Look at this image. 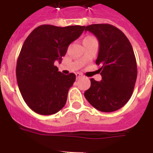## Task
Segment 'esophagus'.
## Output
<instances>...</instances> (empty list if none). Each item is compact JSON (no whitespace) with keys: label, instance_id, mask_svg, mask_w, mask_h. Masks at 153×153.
Returning <instances> with one entry per match:
<instances>
[{"label":"esophagus","instance_id":"34e87169","mask_svg":"<svg viewBox=\"0 0 153 153\" xmlns=\"http://www.w3.org/2000/svg\"><path fill=\"white\" fill-rule=\"evenodd\" d=\"M76 79H81V78H82V74H81V73H76Z\"/></svg>","mask_w":153,"mask_h":153}]
</instances>
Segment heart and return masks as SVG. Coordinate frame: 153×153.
Here are the masks:
<instances>
[{
    "label": "heart",
    "mask_w": 153,
    "mask_h": 153,
    "mask_svg": "<svg viewBox=\"0 0 153 153\" xmlns=\"http://www.w3.org/2000/svg\"><path fill=\"white\" fill-rule=\"evenodd\" d=\"M90 38H92V37H86L85 39H90Z\"/></svg>",
    "instance_id": "1"
}]
</instances>
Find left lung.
<instances>
[{"label": "left lung", "mask_w": 153, "mask_h": 153, "mask_svg": "<svg viewBox=\"0 0 153 153\" xmlns=\"http://www.w3.org/2000/svg\"><path fill=\"white\" fill-rule=\"evenodd\" d=\"M85 31L93 33L100 49L96 61L102 76L91 79L85 92L88 102L102 112H113L126 104L133 93L137 79V63L130 41L123 32L110 24H92Z\"/></svg>", "instance_id": "left-lung-1"}]
</instances>
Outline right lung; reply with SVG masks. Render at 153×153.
Masks as SVG:
<instances>
[{
    "mask_svg": "<svg viewBox=\"0 0 153 153\" xmlns=\"http://www.w3.org/2000/svg\"><path fill=\"white\" fill-rule=\"evenodd\" d=\"M85 26L58 27L42 25L36 28L22 45L16 66V78L23 100L41 115L56 114L65 106L75 74H62L54 65L62 60L71 43Z\"/></svg>",
    "mask_w": 153,
    "mask_h": 153,
    "instance_id": "1",
    "label": "right lung"
}]
</instances>
